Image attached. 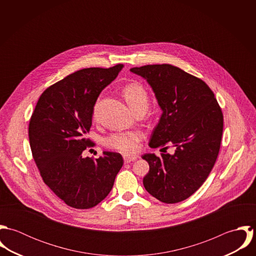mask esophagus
<instances>
[{
    "label": "esophagus",
    "mask_w": 256,
    "mask_h": 256,
    "mask_svg": "<svg viewBox=\"0 0 256 256\" xmlns=\"http://www.w3.org/2000/svg\"><path fill=\"white\" fill-rule=\"evenodd\" d=\"M137 158H138L137 156H128V154H124V156H123L124 162H125L126 164H128V162H131L135 160Z\"/></svg>",
    "instance_id": "1"
}]
</instances>
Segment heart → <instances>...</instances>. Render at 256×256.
<instances>
[{
    "instance_id": "b5f03b06",
    "label": "heart",
    "mask_w": 256,
    "mask_h": 256,
    "mask_svg": "<svg viewBox=\"0 0 256 256\" xmlns=\"http://www.w3.org/2000/svg\"><path fill=\"white\" fill-rule=\"evenodd\" d=\"M122 94L135 113L146 111L148 106V94L142 84L138 82L129 84L123 88ZM143 137L144 135L140 130L115 132L104 139V146L122 154H131L138 150V144Z\"/></svg>"
}]
</instances>
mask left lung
I'll list each match as a JSON object with an SVG mask.
<instances>
[{"mask_svg":"<svg viewBox=\"0 0 256 256\" xmlns=\"http://www.w3.org/2000/svg\"><path fill=\"white\" fill-rule=\"evenodd\" d=\"M146 78L162 110L150 148H176L174 154H146L143 180L158 200L174 204L190 197L207 180L219 154L224 117L214 92L201 78L170 65L130 70Z\"/></svg>","mask_w":256,"mask_h":256,"instance_id":"obj_1","label":"left lung"}]
</instances>
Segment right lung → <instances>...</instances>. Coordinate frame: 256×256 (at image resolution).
<instances>
[{
	"mask_svg": "<svg viewBox=\"0 0 256 256\" xmlns=\"http://www.w3.org/2000/svg\"><path fill=\"white\" fill-rule=\"evenodd\" d=\"M122 67L86 68L67 76L43 92L30 121V148L43 182L76 209L102 202L123 166L118 152H104L96 160L82 156L92 145L86 134L96 102Z\"/></svg>",
	"mask_w": 256,
	"mask_h": 256,
	"instance_id": "1",
	"label": "right lung"
}]
</instances>
